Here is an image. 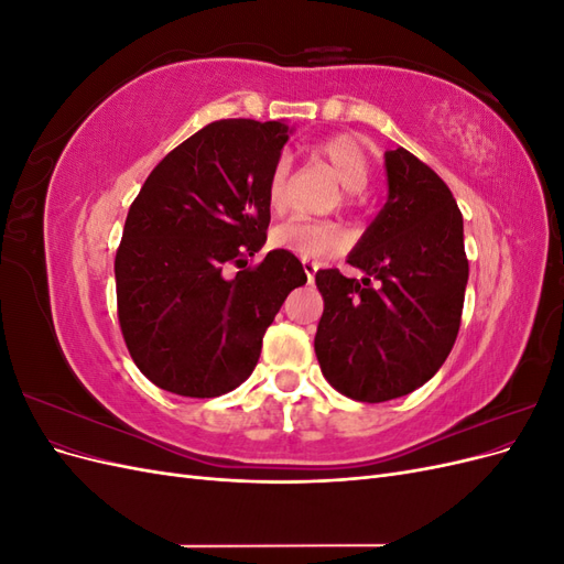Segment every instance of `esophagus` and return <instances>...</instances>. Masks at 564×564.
<instances>
[{
    "mask_svg": "<svg viewBox=\"0 0 564 564\" xmlns=\"http://www.w3.org/2000/svg\"><path fill=\"white\" fill-rule=\"evenodd\" d=\"M303 265V272H305V278H308V282H313V278H315V272H317V263L315 261H303L301 263Z\"/></svg>",
    "mask_w": 564,
    "mask_h": 564,
    "instance_id": "esophagus-1",
    "label": "esophagus"
}]
</instances>
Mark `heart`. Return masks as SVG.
<instances>
[{
    "mask_svg": "<svg viewBox=\"0 0 564 564\" xmlns=\"http://www.w3.org/2000/svg\"><path fill=\"white\" fill-rule=\"evenodd\" d=\"M313 152L332 169L340 185L346 187L348 204H355L362 197V191L371 176V155L367 145L357 139L355 133L329 135V139L319 141L313 148ZM286 181L289 160L280 158L270 166V174L265 181V199L272 212H280L284 207ZM270 242L278 249L299 256L303 261H313L344 247V235H340L332 224H327V220L286 218L280 226L272 228Z\"/></svg>",
    "mask_w": 564,
    "mask_h": 564,
    "instance_id": "heart-1",
    "label": "heart"
}]
</instances>
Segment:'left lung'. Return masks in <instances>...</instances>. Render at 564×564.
<instances>
[{
	"label": "left lung",
	"mask_w": 564,
	"mask_h": 564,
	"mask_svg": "<svg viewBox=\"0 0 564 564\" xmlns=\"http://www.w3.org/2000/svg\"><path fill=\"white\" fill-rule=\"evenodd\" d=\"M388 202L348 263L317 270L324 313L315 334L319 369L340 395L386 402L406 395L445 365L468 284L464 216L447 183L412 152H386Z\"/></svg>",
	"instance_id": "left-lung-1"
}]
</instances>
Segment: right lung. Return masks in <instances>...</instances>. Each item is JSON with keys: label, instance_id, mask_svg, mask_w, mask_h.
Here are the masks:
<instances>
[{"label": "right lung", "instance_id": "1", "mask_svg": "<svg viewBox=\"0 0 564 564\" xmlns=\"http://www.w3.org/2000/svg\"><path fill=\"white\" fill-rule=\"evenodd\" d=\"M284 122L220 119L152 169L115 256L117 317L131 360L162 390L218 398L249 379L263 334L292 289L294 253L265 245V181L289 141ZM241 272L225 278V268Z\"/></svg>", "mask_w": 564, "mask_h": 564}]
</instances>
